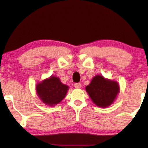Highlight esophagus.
<instances>
[{
	"mask_svg": "<svg viewBox=\"0 0 148 148\" xmlns=\"http://www.w3.org/2000/svg\"><path fill=\"white\" fill-rule=\"evenodd\" d=\"M81 87V85H80V83H75L74 84V87L76 88V89H79Z\"/></svg>",
	"mask_w": 148,
	"mask_h": 148,
	"instance_id": "esophagus-1",
	"label": "esophagus"
}]
</instances>
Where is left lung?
Segmentation results:
<instances>
[{"label":"left lung","instance_id":"8db88e82","mask_svg":"<svg viewBox=\"0 0 148 148\" xmlns=\"http://www.w3.org/2000/svg\"><path fill=\"white\" fill-rule=\"evenodd\" d=\"M85 90L93 102L100 108H106L115 102L119 92V83L98 74L91 79Z\"/></svg>","mask_w":148,"mask_h":148}]
</instances>
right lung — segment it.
Instances as JSON below:
<instances>
[{
  "label": "right lung",
  "mask_w": 148,
  "mask_h": 148,
  "mask_svg": "<svg viewBox=\"0 0 148 148\" xmlns=\"http://www.w3.org/2000/svg\"><path fill=\"white\" fill-rule=\"evenodd\" d=\"M69 89L68 85L63 84L59 77L51 76L39 82L35 86L37 96L46 105L53 106L62 101Z\"/></svg>",
  "instance_id": "1"
}]
</instances>
